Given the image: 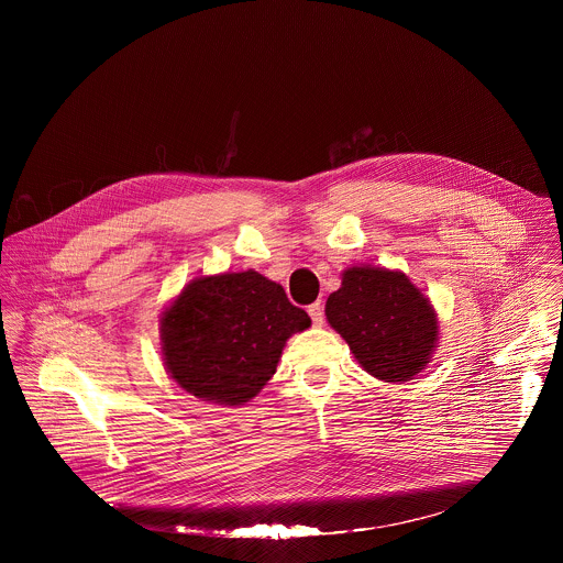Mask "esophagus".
<instances>
[{"label":"esophagus","instance_id":"1","mask_svg":"<svg viewBox=\"0 0 563 563\" xmlns=\"http://www.w3.org/2000/svg\"><path fill=\"white\" fill-rule=\"evenodd\" d=\"M308 314H310V319H312V322H314V327H321L322 322H324V314H322L321 301L312 303V306L308 308Z\"/></svg>","mask_w":563,"mask_h":563}]
</instances>
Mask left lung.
Instances as JSON below:
<instances>
[{
	"label": "left lung",
	"mask_w": 563,
	"mask_h": 563,
	"mask_svg": "<svg viewBox=\"0 0 563 563\" xmlns=\"http://www.w3.org/2000/svg\"><path fill=\"white\" fill-rule=\"evenodd\" d=\"M324 317L360 366L388 384L422 373L440 338L429 297L402 271L384 266L342 271V284L329 295Z\"/></svg>",
	"instance_id": "1"
}]
</instances>
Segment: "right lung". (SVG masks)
<instances>
[{
  "label": "right lung",
  "mask_w": 563,
  "mask_h": 563,
  "mask_svg": "<svg viewBox=\"0 0 563 563\" xmlns=\"http://www.w3.org/2000/svg\"><path fill=\"white\" fill-rule=\"evenodd\" d=\"M310 324L279 284L253 268L201 275L161 314L164 368L201 401L244 405L275 375L288 338Z\"/></svg>",
  "instance_id": "add662e5"
}]
</instances>
